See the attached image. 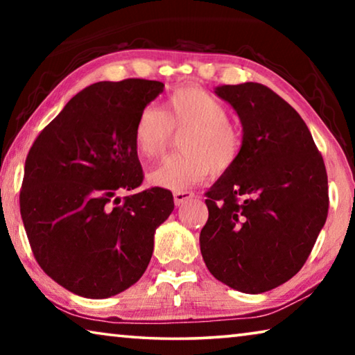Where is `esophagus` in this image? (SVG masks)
Masks as SVG:
<instances>
[{
  "mask_svg": "<svg viewBox=\"0 0 355 355\" xmlns=\"http://www.w3.org/2000/svg\"><path fill=\"white\" fill-rule=\"evenodd\" d=\"M194 197V192L191 191H175L173 192V202H175V205H183L184 202H188L189 199Z\"/></svg>",
  "mask_w": 355,
  "mask_h": 355,
  "instance_id": "1",
  "label": "esophagus"
}]
</instances>
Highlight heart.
<instances>
[{
  "label": "heart",
  "instance_id": "heart-1",
  "mask_svg": "<svg viewBox=\"0 0 355 355\" xmlns=\"http://www.w3.org/2000/svg\"><path fill=\"white\" fill-rule=\"evenodd\" d=\"M172 130H184L178 144L182 153L169 156L148 172L153 186L184 191L203 182L209 172L220 175L230 171L241 153V131L228 120L225 105L200 87L175 89L161 110L152 105L144 107L133 130L136 150L148 159L159 156Z\"/></svg>",
  "mask_w": 355,
  "mask_h": 355
}]
</instances>
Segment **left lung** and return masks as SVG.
Segmentation results:
<instances>
[{"instance_id": "left-lung-1", "label": "left lung", "mask_w": 355, "mask_h": 355, "mask_svg": "<svg viewBox=\"0 0 355 355\" xmlns=\"http://www.w3.org/2000/svg\"><path fill=\"white\" fill-rule=\"evenodd\" d=\"M243 125L239 158L207 192L200 252L241 293L285 284L307 261L329 209L327 172L291 105L260 83L216 87Z\"/></svg>"}]
</instances>
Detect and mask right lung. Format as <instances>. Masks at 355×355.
Wrapping results in <instances>:
<instances>
[{
	"label": "right lung",
	"mask_w": 355,
	"mask_h": 355,
	"mask_svg": "<svg viewBox=\"0 0 355 355\" xmlns=\"http://www.w3.org/2000/svg\"><path fill=\"white\" fill-rule=\"evenodd\" d=\"M159 81H101L83 89L29 148L20 213L46 275L83 297L116 296L142 277L155 230L173 211L172 192L139 188L133 130L163 92Z\"/></svg>",
	"instance_id": "right-lung-1"
}]
</instances>
